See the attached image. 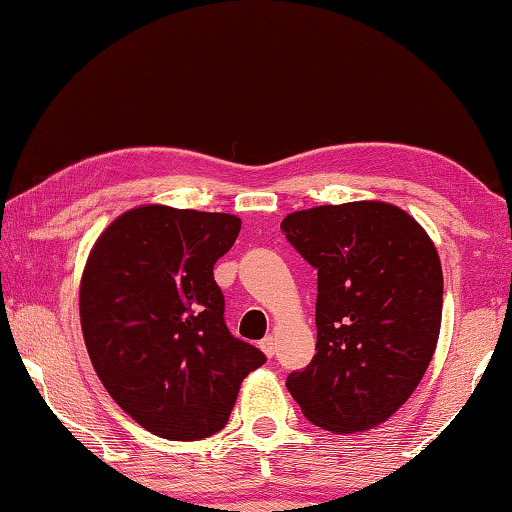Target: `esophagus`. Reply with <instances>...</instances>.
<instances>
[{"label":"esophagus","mask_w":512,"mask_h":512,"mask_svg":"<svg viewBox=\"0 0 512 512\" xmlns=\"http://www.w3.org/2000/svg\"><path fill=\"white\" fill-rule=\"evenodd\" d=\"M259 348H262V352L266 354V357L271 359L273 354H275V339H273V336H266V339L259 341Z\"/></svg>","instance_id":"obj_1"}]
</instances>
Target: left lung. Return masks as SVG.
Masks as SVG:
<instances>
[{"label": "left lung", "mask_w": 512, "mask_h": 512, "mask_svg": "<svg viewBox=\"0 0 512 512\" xmlns=\"http://www.w3.org/2000/svg\"><path fill=\"white\" fill-rule=\"evenodd\" d=\"M282 230L318 271V352L291 372L289 393L320 429H375L413 395L436 352L438 250L409 212L384 201L291 212Z\"/></svg>", "instance_id": "8db88e82"}]
</instances>
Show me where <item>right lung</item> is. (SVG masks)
Masks as SVG:
<instances>
[{
    "instance_id": "obj_1",
    "label": "right lung",
    "mask_w": 512,
    "mask_h": 512,
    "mask_svg": "<svg viewBox=\"0 0 512 512\" xmlns=\"http://www.w3.org/2000/svg\"><path fill=\"white\" fill-rule=\"evenodd\" d=\"M239 230L235 214L137 205L101 232L85 262L79 311L94 372L160 438L221 431L241 381L266 361L228 332L212 273Z\"/></svg>"
}]
</instances>
